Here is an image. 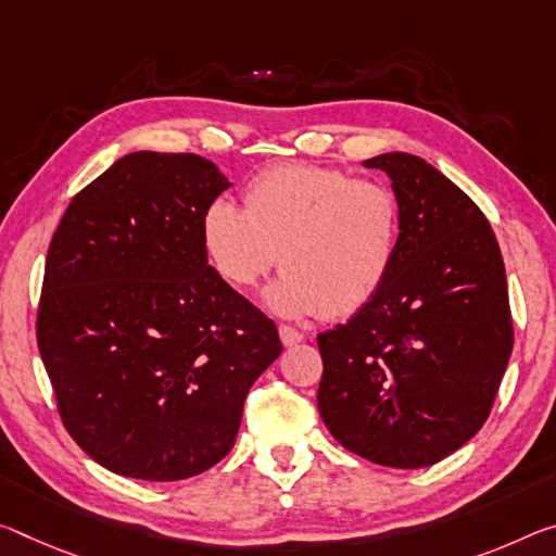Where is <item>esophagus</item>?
<instances>
[{
	"label": "esophagus",
	"instance_id": "obj_1",
	"mask_svg": "<svg viewBox=\"0 0 556 556\" xmlns=\"http://www.w3.org/2000/svg\"><path fill=\"white\" fill-rule=\"evenodd\" d=\"M279 339H281V343H285V346H294V343L304 341V333L296 331L294 326L281 324V326H279Z\"/></svg>",
	"mask_w": 556,
	"mask_h": 556
}]
</instances>
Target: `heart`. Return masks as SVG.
Wrapping results in <instances>:
<instances>
[{"label": "heart", "instance_id": "1", "mask_svg": "<svg viewBox=\"0 0 556 556\" xmlns=\"http://www.w3.org/2000/svg\"><path fill=\"white\" fill-rule=\"evenodd\" d=\"M200 237L217 277L252 289L281 262L264 302L289 319L351 316L389 281L401 244V202L389 185L339 167L285 163L254 175L242 210L210 202Z\"/></svg>", "mask_w": 556, "mask_h": 556}]
</instances>
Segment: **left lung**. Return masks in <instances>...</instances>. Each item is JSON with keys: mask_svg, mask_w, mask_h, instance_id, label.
<instances>
[{"mask_svg": "<svg viewBox=\"0 0 556 556\" xmlns=\"http://www.w3.org/2000/svg\"><path fill=\"white\" fill-rule=\"evenodd\" d=\"M366 167L401 202L393 271L371 304L316 337L329 433L386 468H426L488 420L513 354L505 262L482 210L433 165L383 153Z\"/></svg>", "mask_w": 556, "mask_h": 556, "instance_id": "obj_1", "label": "left lung"}]
</instances>
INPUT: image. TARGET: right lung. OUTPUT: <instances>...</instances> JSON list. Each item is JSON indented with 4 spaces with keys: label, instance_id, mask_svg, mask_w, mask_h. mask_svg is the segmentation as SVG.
I'll return each instance as SVG.
<instances>
[{
    "label": "right lung",
    "instance_id": "add662e5",
    "mask_svg": "<svg viewBox=\"0 0 556 556\" xmlns=\"http://www.w3.org/2000/svg\"><path fill=\"white\" fill-rule=\"evenodd\" d=\"M230 180L195 153L123 155L51 237L37 343L78 447L173 482L232 451L277 324L207 264L200 219Z\"/></svg>",
    "mask_w": 556,
    "mask_h": 556
}]
</instances>
